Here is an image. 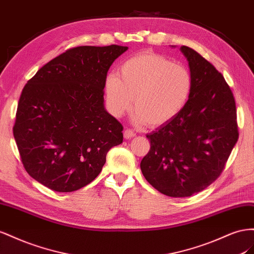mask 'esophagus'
<instances>
[{"label": "esophagus", "instance_id": "esophagus-1", "mask_svg": "<svg viewBox=\"0 0 254 254\" xmlns=\"http://www.w3.org/2000/svg\"><path fill=\"white\" fill-rule=\"evenodd\" d=\"M135 135H136V133L133 131V129H126L125 133H123V136H125L126 139L133 138Z\"/></svg>", "mask_w": 254, "mask_h": 254}]
</instances>
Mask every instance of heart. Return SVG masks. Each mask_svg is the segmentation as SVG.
I'll return each instance as SVG.
<instances>
[{"mask_svg": "<svg viewBox=\"0 0 254 254\" xmlns=\"http://www.w3.org/2000/svg\"><path fill=\"white\" fill-rule=\"evenodd\" d=\"M192 89V77L185 67L165 56L141 52L126 61L105 78L104 91L108 111L114 117L136 108L135 121L159 127L183 111Z\"/></svg>", "mask_w": 254, "mask_h": 254, "instance_id": "heart-1", "label": "heart"}]
</instances>
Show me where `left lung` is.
Here are the masks:
<instances>
[{
	"mask_svg": "<svg viewBox=\"0 0 254 254\" xmlns=\"http://www.w3.org/2000/svg\"><path fill=\"white\" fill-rule=\"evenodd\" d=\"M192 77L183 111L147 135L150 151L142 158L143 177L169 197H190L220 176L238 139L236 106L229 85L194 50L182 46Z\"/></svg>",
	"mask_w": 254,
	"mask_h": 254,
	"instance_id": "8db88e82",
	"label": "left lung"
}]
</instances>
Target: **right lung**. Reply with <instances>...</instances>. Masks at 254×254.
I'll list each match as a JSON object with an SVG mask.
<instances>
[{"label":"right lung","mask_w":254,"mask_h":254,"mask_svg":"<svg viewBox=\"0 0 254 254\" xmlns=\"http://www.w3.org/2000/svg\"><path fill=\"white\" fill-rule=\"evenodd\" d=\"M127 47L70 49L40 68L21 93L13 137L25 170L60 192L95 180L111 148L123 140L121 123L104 106V84Z\"/></svg>","instance_id":"obj_1"}]
</instances>
